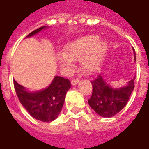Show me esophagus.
<instances>
[{
	"mask_svg": "<svg viewBox=\"0 0 149 149\" xmlns=\"http://www.w3.org/2000/svg\"><path fill=\"white\" fill-rule=\"evenodd\" d=\"M78 82H79V79H73V80H72L71 84L72 85H76Z\"/></svg>",
	"mask_w": 149,
	"mask_h": 149,
	"instance_id": "esophagus-1",
	"label": "esophagus"
}]
</instances>
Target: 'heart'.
<instances>
[{
	"label": "heart",
	"mask_w": 149,
	"mask_h": 149,
	"mask_svg": "<svg viewBox=\"0 0 149 149\" xmlns=\"http://www.w3.org/2000/svg\"><path fill=\"white\" fill-rule=\"evenodd\" d=\"M97 35L81 37L68 43L65 46V52H59L56 60L63 67H71L73 61H82L84 71L92 74L97 71L108 50V43L99 40Z\"/></svg>",
	"instance_id": "obj_1"
}]
</instances>
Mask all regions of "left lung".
<instances>
[{
  "mask_svg": "<svg viewBox=\"0 0 149 149\" xmlns=\"http://www.w3.org/2000/svg\"><path fill=\"white\" fill-rule=\"evenodd\" d=\"M134 51V49H133ZM135 61L136 53L134 51ZM135 77L122 88H113L107 84L101 75L91 81L93 93L88 100V104L98 115L104 117H112L122 110L128 103L134 89Z\"/></svg>",
  "mask_w": 149,
  "mask_h": 149,
  "instance_id": "1",
  "label": "left lung"
}]
</instances>
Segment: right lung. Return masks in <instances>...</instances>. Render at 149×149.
<instances>
[{
	"label": "right lung",
	"mask_w": 149,
	"mask_h": 149,
	"mask_svg": "<svg viewBox=\"0 0 149 149\" xmlns=\"http://www.w3.org/2000/svg\"><path fill=\"white\" fill-rule=\"evenodd\" d=\"M46 26L33 31L27 37L39 33ZM15 91L21 104L33 118L44 122H50L57 118L65 102L66 93L71 87L68 79L56 76L51 84L45 89L29 92L13 81Z\"/></svg>",
	"instance_id": "1"
}]
</instances>
